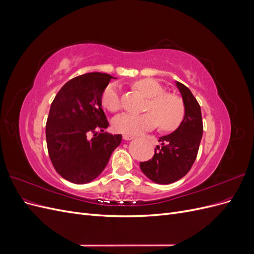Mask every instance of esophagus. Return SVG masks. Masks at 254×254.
I'll list each match as a JSON object with an SVG mask.
<instances>
[{
    "instance_id": "1",
    "label": "esophagus",
    "mask_w": 254,
    "mask_h": 254,
    "mask_svg": "<svg viewBox=\"0 0 254 254\" xmlns=\"http://www.w3.org/2000/svg\"><path fill=\"white\" fill-rule=\"evenodd\" d=\"M123 139H124L125 141H130V140L133 139V136L130 135V134H124V135H123Z\"/></svg>"
}]
</instances>
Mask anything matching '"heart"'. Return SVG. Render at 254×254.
<instances>
[{
    "label": "heart",
    "mask_w": 254,
    "mask_h": 254,
    "mask_svg": "<svg viewBox=\"0 0 254 254\" xmlns=\"http://www.w3.org/2000/svg\"><path fill=\"white\" fill-rule=\"evenodd\" d=\"M134 88L149 97L144 114L122 113L112 121L115 131L125 134H140L158 126L165 131L178 127L184 118V105L181 99L174 94L165 93V88L159 81L151 78H144L134 82ZM102 104L107 110L118 111L121 106L120 88L117 84L107 87L102 95Z\"/></svg>",
    "instance_id": "obj_1"
}]
</instances>
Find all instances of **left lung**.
Wrapping results in <instances>:
<instances>
[{"instance_id": "1", "label": "left lung", "mask_w": 254, "mask_h": 254, "mask_svg": "<svg viewBox=\"0 0 254 254\" xmlns=\"http://www.w3.org/2000/svg\"><path fill=\"white\" fill-rule=\"evenodd\" d=\"M182 95L184 118L174 132L161 136L152 159L141 162L144 175L159 184H170L181 179L194 164L202 137L201 109L190 90L177 81Z\"/></svg>"}]
</instances>
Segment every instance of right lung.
Instances as JSON below:
<instances>
[{
    "instance_id": "right-lung-1",
    "label": "right lung",
    "mask_w": 254,
    "mask_h": 254,
    "mask_svg": "<svg viewBox=\"0 0 254 254\" xmlns=\"http://www.w3.org/2000/svg\"><path fill=\"white\" fill-rule=\"evenodd\" d=\"M113 77L88 73L68 80L51 105L47 144L56 172L75 184L91 182L102 174L122 134L99 133L109 126L102 109V95ZM95 133L90 139L87 134Z\"/></svg>"
}]
</instances>
